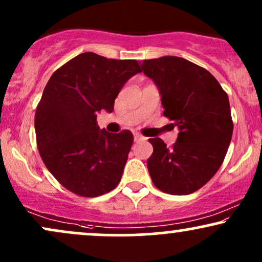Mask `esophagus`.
Returning a JSON list of instances; mask_svg holds the SVG:
<instances>
[{"label": "esophagus", "instance_id": "34e87169", "mask_svg": "<svg viewBox=\"0 0 262 262\" xmlns=\"http://www.w3.org/2000/svg\"><path fill=\"white\" fill-rule=\"evenodd\" d=\"M143 139H144L143 135H140L139 133H134V140L135 141H140V140H143Z\"/></svg>", "mask_w": 262, "mask_h": 262}]
</instances>
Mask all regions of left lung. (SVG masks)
<instances>
[{
	"mask_svg": "<svg viewBox=\"0 0 262 262\" xmlns=\"http://www.w3.org/2000/svg\"><path fill=\"white\" fill-rule=\"evenodd\" d=\"M141 70L160 92L164 116L179 128L171 149L160 138L149 139V173L165 193L189 194L214 176L229 148V98L209 71L179 56L144 60Z\"/></svg>",
	"mask_w": 262,
	"mask_h": 262,
	"instance_id": "1",
	"label": "left lung"
}]
</instances>
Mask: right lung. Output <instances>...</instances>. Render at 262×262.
Here are the masks:
<instances>
[{"instance_id": "add662e5", "label": "right lung", "mask_w": 262, "mask_h": 262, "mask_svg": "<svg viewBox=\"0 0 262 262\" xmlns=\"http://www.w3.org/2000/svg\"><path fill=\"white\" fill-rule=\"evenodd\" d=\"M141 73L135 60H114L87 52L52 75L35 111L39 154L47 169L69 191L97 197L122 179L133 134L108 133L97 125L102 110L132 76Z\"/></svg>"}]
</instances>
